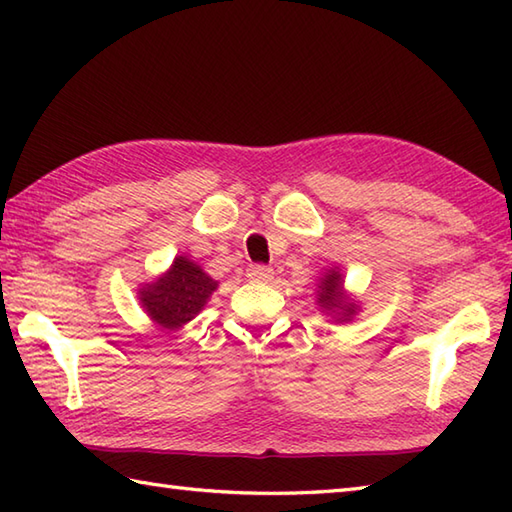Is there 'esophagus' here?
<instances>
[{
  "instance_id": "34e87169",
  "label": "esophagus",
  "mask_w": 512,
  "mask_h": 512,
  "mask_svg": "<svg viewBox=\"0 0 512 512\" xmlns=\"http://www.w3.org/2000/svg\"><path fill=\"white\" fill-rule=\"evenodd\" d=\"M246 275L253 281H268L270 277H273V268L264 266V264H253V266H248Z\"/></svg>"
}]
</instances>
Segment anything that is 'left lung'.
I'll return each instance as SVG.
<instances>
[{"label": "left lung", "instance_id": "obj_1", "mask_svg": "<svg viewBox=\"0 0 512 512\" xmlns=\"http://www.w3.org/2000/svg\"><path fill=\"white\" fill-rule=\"evenodd\" d=\"M341 286H343V279L341 275L336 273V270H330L328 275L321 279V292H319V303L321 308L325 310H343V317H350L354 312V306H345L343 299H341Z\"/></svg>", "mask_w": 512, "mask_h": 512}]
</instances>
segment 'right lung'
I'll return each instance as SVG.
<instances>
[{
  "instance_id": "add662e5",
  "label": "right lung",
  "mask_w": 512,
  "mask_h": 512,
  "mask_svg": "<svg viewBox=\"0 0 512 512\" xmlns=\"http://www.w3.org/2000/svg\"><path fill=\"white\" fill-rule=\"evenodd\" d=\"M215 288L217 281L206 275L198 264L189 262L187 257H176L165 277L140 290V301L151 319L171 330L191 321L204 308Z\"/></svg>"
}]
</instances>
